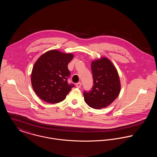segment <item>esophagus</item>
I'll return each instance as SVG.
<instances>
[{
    "mask_svg": "<svg viewBox=\"0 0 157 157\" xmlns=\"http://www.w3.org/2000/svg\"><path fill=\"white\" fill-rule=\"evenodd\" d=\"M81 83L79 82H78V83H76V87L77 88H81Z\"/></svg>",
    "mask_w": 157,
    "mask_h": 157,
    "instance_id": "1",
    "label": "esophagus"
}]
</instances>
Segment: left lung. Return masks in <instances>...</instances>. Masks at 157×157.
<instances>
[{
  "mask_svg": "<svg viewBox=\"0 0 157 157\" xmlns=\"http://www.w3.org/2000/svg\"><path fill=\"white\" fill-rule=\"evenodd\" d=\"M93 84L91 90L84 92L85 103L91 108L107 107L118 96L121 90L120 77L112 63L102 57L91 63Z\"/></svg>",
  "mask_w": 157,
  "mask_h": 157,
  "instance_id": "1",
  "label": "left lung"
}]
</instances>
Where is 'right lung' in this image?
I'll use <instances>...</instances> for the list:
<instances>
[{"label": "right lung", "instance_id": "obj_1", "mask_svg": "<svg viewBox=\"0 0 157 157\" xmlns=\"http://www.w3.org/2000/svg\"><path fill=\"white\" fill-rule=\"evenodd\" d=\"M73 58L53 49L42 54L34 64L31 75L32 85L36 95L42 100L57 103L64 100L74 85L69 84L71 75L67 65Z\"/></svg>", "mask_w": 157, "mask_h": 157}]
</instances>
